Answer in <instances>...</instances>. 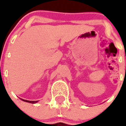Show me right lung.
<instances>
[{
	"mask_svg": "<svg viewBox=\"0 0 126 126\" xmlns=\"http://www.w3.org/2000/svg\"><path fill=\"white\" fill-rule=\"evenodd\" d=\"M21 99L22 100V101H23L28 102V103H36V102H37V101H27V100L22 99Z\"/></svg>",
	"mask_w": 126,
	"mask_h": 126,
	"instance_id": "right-lung-1",
	"label": "right lung"
}]
</instances>
